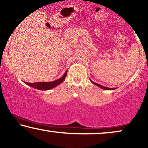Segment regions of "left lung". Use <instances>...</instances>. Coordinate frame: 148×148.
<instances>
[{"instance_id": "1", "label": "left lung", "mask_w": 148, "mask_h": 148, "mask_svg": "<svg viewBox=\"0 0 148 148\" xmlns=\"http://www.w3.org/2000/svg\"><path fill=\"white\" fill-rule=\"evenodd\" d=\"M90 81H91V83H92L93 84H94L95 85L98 86V87H99L101 88V89H105V90H114V89H116V88H109V87H104V86L100 85H99V84H97V83H94V82H93L92 80H91V79H90Z\"/></svg>"}]
</instances>
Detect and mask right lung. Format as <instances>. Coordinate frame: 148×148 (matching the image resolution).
I'll list each match as a JSON object with an SVG mask.
<instances>
[{
  "label": "right lung",
  "instance_id": "1",
  "mask_svg": "<svg viewBox=\"0 0 148 148\" xmlns=\"http://www.w3.org/2000/svg\"><path fill=\"white\" fill-rule=\"evenodd\" d=\"M67 72H68V71H66V72L64 73V74H63L60 78L55 80V81L39 82V83H29L24 81L23 82L25 84H27V85H29L31 87L35 88V89H40V90H49V89H51L52 88L57 87V86L60 85V84L62 83L63 80H65V76L67 75Z\"/></svg>",
  "mask_w": 148,
  "mask_h": 148
}]
</instances>
